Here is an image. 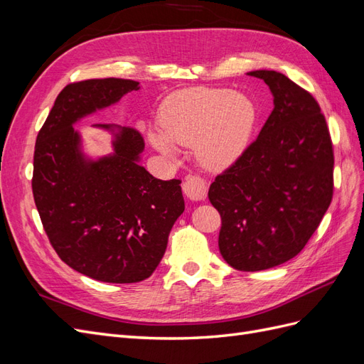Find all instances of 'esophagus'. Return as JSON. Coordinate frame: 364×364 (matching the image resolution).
Listing matches in <instances>:
<instances>
[{"label": "esophagus", "mask_w": 364, "mask_h": 364, "mask_svg": "<svg viewBox=\"0 0 364 364\" xmlns=\"http://www.w3.org/2000/svg\"><path fill=\"white\" fill-rule=\"evenodd\" d=\"M182 190L191 200H205L208 194V182L199 174H190L185 178Z\"/></svg>", "instance_id": "1"}]
</instances>
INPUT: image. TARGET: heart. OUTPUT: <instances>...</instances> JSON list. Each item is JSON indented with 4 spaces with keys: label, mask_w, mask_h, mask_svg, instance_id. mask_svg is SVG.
Segmentation results:
<instances>
[{
    "label": "heart",
    "mask_w": 364,
    "mask_h": 364,
    "mask_svg": "<svg viewBox=\"0 0 364 364\" xmlns=\"http://www.w3.org/2000/svg\"><path fill=\"white\" fill-rule=\"evenodd\" d=\"M257 109L250 98L225 87H190L173 94L159 115L162 135L151 142L168 156L171 146L191 147L205 167L222 170L234 164L252 136Z\"/></svg>",
    "instance_id": "1"
}]
</instances>
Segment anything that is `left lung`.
<instances>
[{
    "mask_svg": "<svg viewBox=\"0 0 364 364\" xmlns=\"http://www.w3.org/2000/svg\"><path fill=\"white\" fill-rule=\"evenodd\" d=\"M274 107L259 135L215 176L209 202L222 217L218 249L230 267L258 272L294 258L334 194V150L316 98L277 71H252Z\"/></svg>",
    "mask_w": 364,
    "mask_h": 364,
    "instance_id": "8db88e82",
    "label": "left lung"
}]
</instances>
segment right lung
I'll return each mask as SVG.
<instances>
[{
	"label": "right lung",
	"instance_id": "obj_1",
	"mask_svg": "<svg viewBox=\"0 0 364 364\" xmlns=\"http://www.w3.org/2000/svg\"><path fill=\"white\" fill-rule=\"evenodd\" d=\"M134 90L138 82L115 77L65 86L33 158V197L53 249L71 269L102 282L147 279L185 209L182 181L156 179L138 164L144 149L139 130L121 129L115 155L100 161L87 162L79 150L75 121Z\"/></svg>",
	"mask_w": 364,
	"mask_h": 364
}]
</instances>
